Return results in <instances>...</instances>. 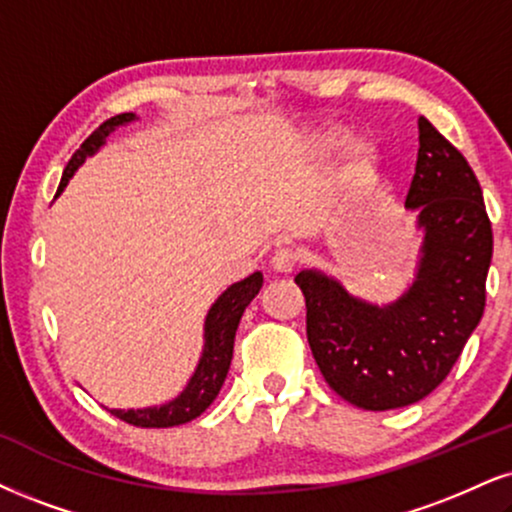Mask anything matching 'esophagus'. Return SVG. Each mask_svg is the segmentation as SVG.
Returning <instances> with one entry per match:
<instances>
[{"mask_svg": "<svg viewBox=\"0 0 512 512\" xmlns=\"http://www.w3.org/2000/svg\"><path fill=\"white\" fill-rule=\"evenodd\" d=\"M270 266H273L275 273H280V275L294 273V268H296L294 251L292 249H277L273 254V261H270Z\"/></svg>", "mask_w": 512, "mask_h": 512, "instance_id": "1", "label": "esophagus"}]
</instances>
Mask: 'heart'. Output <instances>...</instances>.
<instances>
[{"label": "heart", "instance_id": "b5f03b06", "mask_svg": "<svg viewBox=\"0 0 512 512\" xmlns=\"http://www.w3.org/2000/svg\"><path fill=\"white\" fill-rule=\"evenodd\" d=\"M344 144L342 132H320L315 137V147H318L323 154H330V151H337ZM380 168V151L372 142H358L356 147L351 149L349 166H346V189L349 192H358V189L365 187L372 175Z\"/></svg>", "mask_w": 512, "mask_h": 512}]
</instances>
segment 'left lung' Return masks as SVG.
Returning <instances> with one entry per match:
<instances>
[{"instance_id":"1","label":"left lung","mask_w":512,"mask_h":512,"mask_svg":"<svg viewBox=\"0 0 512 512\" xmlns=\"http://www.w3.org/2000/svg\"><path fill=\"white\" fill-rule=\"evenodd\" d=\"M406 208L422 232L413 282L372 304L323 270H301L306 334L325 382L363 410L418 403L446 380L487 301L491 223L465 156L427 118Z\"/></svg>"}]
</instances>
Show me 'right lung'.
<instances>
[{
	"instance_id": "1",
	"label": "right lung",
	"mask_w": 512,
	"mask_h": 512,
	"mask_svg": "<svg viewBox=\"0 0 512 512\" xmlns=\"http://www.w3.org/2000/svg\"><path fill=\"white\" fill-rule=\"evenodd\" d=\"M132 121H137L135 113H121V116H113L106 123L99 125V128L82 142V147L75 151L73 159L68 161L56 197L63 192V187L68 185V180L73 178L75 170L85 163V159H90V156H94L104 147L106 137H109L116 128L128 125ZM261 287L263 275L251 273L249 277H244V280L227 287L216 299V304L208 308L204 320V349H201V358L197 368L192 372V377H189L187 387L182 389L173 401L163 403V406L149 408H113L111 413L135 427H175L199 418V415L216 401L218 391L223 387L227 370H230L232 363V349H235V334L239 320H242L244 308L254 301V296L258 292H261Z\"/></svg>"
}]
</instances>
